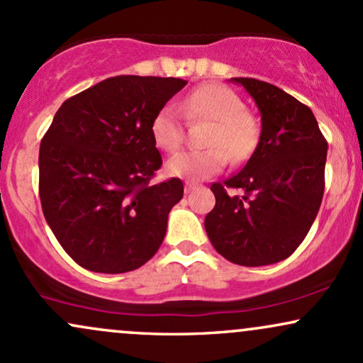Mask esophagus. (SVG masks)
I'll list each match as a JSON object with an SVG mask.
<instances>
[{
  "label": "esophagus",
  "instance_id": "34e87169",
  "mask_svg": "<svg viewBox=\"0 0 363 363\" xmlns=\"http://www.w3.org/2000/svg\"><path fill=\"white\" fill-rule=\"evenodd\" d=\"M194 189H196V184H194V182H186V186H184L186 194H189L191 191H194Z\"/></svg>",
  "mask_w": 363,
  "mask_h": 363
}]
</instances>
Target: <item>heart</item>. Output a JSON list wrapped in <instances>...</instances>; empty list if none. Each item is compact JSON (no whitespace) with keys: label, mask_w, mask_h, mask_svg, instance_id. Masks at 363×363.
<instances>
[{"label":"heart","mask_w":363,"mask_h":363,"mask_svg":"<svg viewBox=\"0 0 363 363\" xmlns=\"http://www.w3.org/2000/svg\"><path fill=\"white\" fill-rule=\"evenodd\" d=\"M187 119L211 121L205 150H186L167 162V172L187 181H203L227 165L228 157L239 164L252 153L259 140V124L234 90L220 83L196 86L179 102ZM176 106L167 104L153 116L152 138L158 148L174 152L182 143V119Z\"/></svg>","instance_id":"heart-1"}]
</instances>
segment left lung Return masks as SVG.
Returning <instances> with one entry per match:
<instances>
[{"label": "left lung", "instance_id": "1", "mask_svg": "<svg viewBox=\"0 0 363 363\" xmlns=\"http://www.w3.org/2000/svg\"><path fill=\"white\" fill-rule=\"evenodd\" d=\"M242 85L261 112V136L242 170L211 184L205 228L216 252L240 266L283 261L306 239L324 194L328 141L307 106L256 78ZM228 189H240L243 196Z\"/></svg>", "mask_w": 363, "mask_h": 363}]
</instances>
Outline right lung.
I'll return each instance as SVG.
<instances>
[{"label": "right lung", "instance_id": "1", "mask_svg": "<svg viewBox=\"0 0 363 363\" xmlns=\"http://www.w3.org/2000/svg\"><path fill=\"white\" fill-rule=\"evenodd\" d=\"M181 78L121 74L62 102L40 141L39 194L57 242L82 268L126 273L155 256L181 179L152 184L162 155L153 116Z\"/></svg>", "mask_w": 363, "mask_h": 363}]
</instances>
